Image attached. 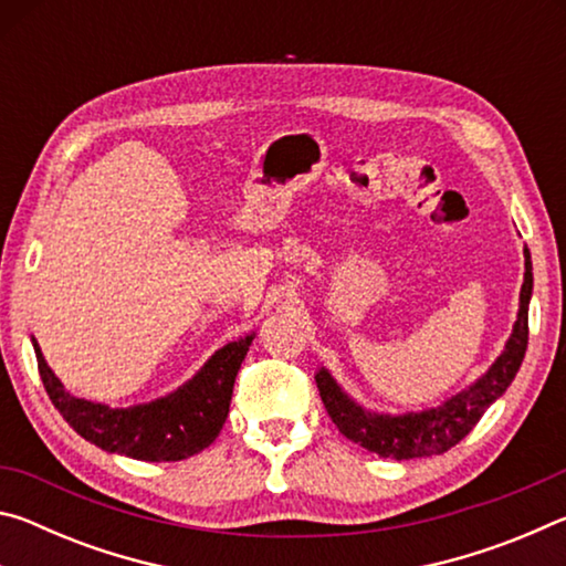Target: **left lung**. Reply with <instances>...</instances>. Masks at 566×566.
I'll use <instances>...</instances> for the list:
<instances>
[{
    "label": "left lung",
    "instance_id": "obj_1",
    "mask_svg": "<svg viewBox=\"0 0 566 566\" xmlns=\"http://www.w3.org/2000/svg\"><path fill=\"white\" fill-rule=\"evenodd\" d=\"M524 262V284L520 294V314L506 349L492 364L486 375L437 409L419 411L405 417H381L359 409L344 391L334 385L327 371L317 375L322 405L339 432L357 442L367 452L387 459H417L444 454L472 432L474 424L496 397H502L520 369L530 339V296H532V260Z\"/></svg>",
    "mask_w": 566,
    "mask_h": 566
}]
</instances>
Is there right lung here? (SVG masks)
<instances>
[{"mask_svg": "<svg viewBox=\"0 0 566 566\" xmlns=\"http://www.w3.org/2000/svg\"><path fill=\"white\" fill-rule=\"evenodd\" d=\"M252 337L227 344L175 395L129 409H112L72 397L46 367L36 344L34 352L46 395L76 434L107 452L142 462H179L202 452L217 439L229 415L234 379Z\"/></svg>", "mask_w": 566, "mask_h": 566, "instance_id": "add662e5", "label": "right lung"}]
</instances>
